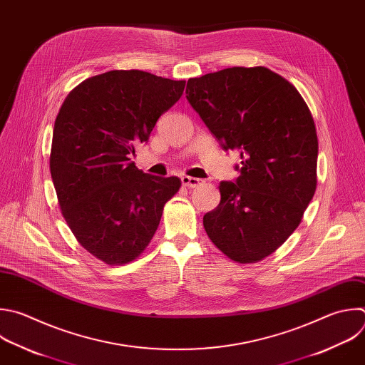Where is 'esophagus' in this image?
Instances as JSON below:
<instances>
[{
    "mask_svg": "<svg viewBox=\"0 0 365 365\" xmlns=\"http://www.w3.org/2000/svg\"><path fill=\"white\" fill-rule=\"evenodd\" d=\"M182 183H183L186 187H190V189H193V187H197V186H200V185H202V180H200V179H197V178L183 176V178H182Z\"/></svg>",
    "mask_w": 365,
    "mask_h": 365,
    "instance_id": "esophagus-1",
    "label": "esophagus"
}]
</instances>
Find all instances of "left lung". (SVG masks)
Listing matches in <instances>:
<instances>
[{
	"mask_svg": "<svg viewBox=\"0 0 365 365\" xmlns=\"http://www.w3.org/2000/svg\"><path fill=\"white\" fill-rule=\"evenodd\" d=\"M186 98L225 150L240 153L235 182L203 216L210 240L239 264L262 261L298 227L317 189L318 139L298 90L267 67L189 78Z\"/></svg>",
	"mask_w": 365,
	"mask_h": 365,
	"instance_id": "obj_1",
	"label": "left lung"
}]
</instances>
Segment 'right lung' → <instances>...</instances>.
<instances>
[{
  "instance_id": "1",
  "label": "right lung",
  "mask_w": 365,
  "mask_h": 365,
  "mask_svg": "<svg viewBox=\"0 0 365 365\" xmlns=\"http://www.w3.org/2000/svg\"><path fill=\"white\" fill-rule=\"evenodd\" d=\"M185 80L140 70L90 77L66 97L53 130L50 172L78 244L108 265L136 259L152 240L180 179L143 173L130 160Z\"/></svg>"
}]
</instances>
